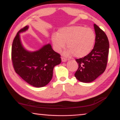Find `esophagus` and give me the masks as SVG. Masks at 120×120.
I'll use <instances>...</instances> for the list:
<instances>
[{
  "label": "esophagus",
  "mask_w": 120,
  "mask_h": 120,
  "mask_svg": "<svg viewBox=\"0 0 120 120\" xmlns=\"http://www.w3.org/2000/svg\"><path fill=\"white\" fill-rule=\"evenodd\" d=\"M67 61V60L64 57H62V62H65Z\"/></svg>",
  "instance_id": "1"
}]
</instances>
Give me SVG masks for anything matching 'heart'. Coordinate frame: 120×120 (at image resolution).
I'll use <instances>...</instances> for the list:
<instances>
[{"mask_svg":"<svg viewBox=\"0 0 120 120\" xmlns=\"http://www.w3.org/2000/svg\"><path fill=\"white\" fill-rule=\"evenodd\" d=\"M53 47L57 52H60L65 47L69 49L65 52L67 56L74 55L78 58L87 56L93 49L95 34L90 28L73 26L59 29L57 35L51 37Z\"/></svg>","mask_w":120,"mask_h":120,"instance_id":"1","label":"heart"}]
</instances>
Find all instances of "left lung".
<instances>
[{"label": "left lung", "instance_id": "8db88e82", "mask_svg": "<svg viewBox=\"0 0 120 120\" xmlns=\"http://www.w3.org/2000/svg\"><path fill=\"white\" fill-rule=\"evenodd\" d=\"M95 42L91 52L84 57L76 59L78 69L75 76L82 82H90L104 72L106 68L109 44L107 36L102 29L94 24Z\"/></svg>", "mask_w": 120, "mask_h": 120}]
</instances>
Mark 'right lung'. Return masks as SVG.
I'll return each instance as SVG.
<instances>
[{
	"label": "right lung",
	"instance_id": "add662e5",
	"mask_svg": "<svg viewBox=\"0 0 120 120\" xmlns=\"http://www.w3.org/2000/svg\"><path fill=\"white\" fill-rule=\"evenodd\" d=\"M28 28V26H26L20 30L13 42V65L15 72L27 83L35 87H42L50 82L54 68L61 63V58L50 43L35 51L26 49L22 44L20 34Z\"/></svg>",
	"mask_w": 120,
	"mask_h": 120
}]
</instances>
